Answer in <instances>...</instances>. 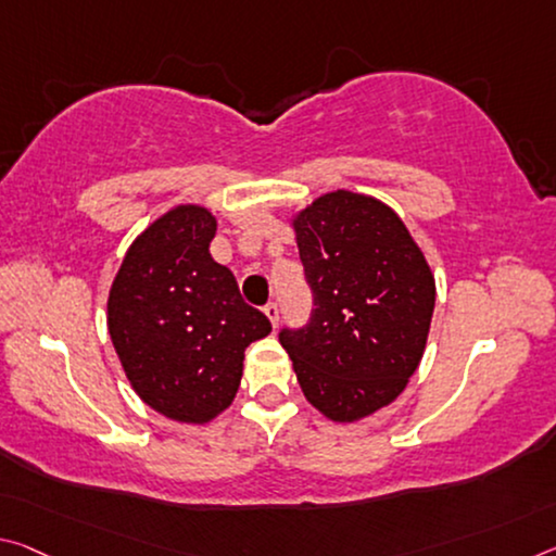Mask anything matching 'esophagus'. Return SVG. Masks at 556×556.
I'll return each instance as SVG.
<instances>
[{"label": "esophagus", "instance_id": "esophagus-1", "mask_svg": "<svg viewBox=\"0 0 556 556\" xmlns=\"http://www.w3.org/2000/svg\"><path fill=\"white\" fill-rule=\"evenodd\" d=\"M264 314H267V319L271 321V326L279 324V306H277V302H269L267 306H264Z\"/></svg>", "mask_w": 556, "mask_h": 556}]
</instances>
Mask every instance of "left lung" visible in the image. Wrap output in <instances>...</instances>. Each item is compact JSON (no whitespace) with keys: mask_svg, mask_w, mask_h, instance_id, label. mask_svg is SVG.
<instances>
[{"mask_svg":"<svg viewBox=\"0 0 556 556\" xmlns=\"http://www.w3.org/2000/svg\"><path fill=\"white\" fill-rule=\"evenodd\" d=\"M292 225L314 309L279 341L306 401L333 422H356L399 399L416 374L435 277L403 219L371 195L326 192Z\"/></svg>","mask_w":556,"mask_h":556,"instance_id":"left-lung-1","label":"left lung"}]
</instances>
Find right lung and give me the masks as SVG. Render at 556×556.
Segmentation results:
<instances>
[{
    "mask_svg": "<svg viewBox=\"0 0 556 556\" xmlns=\"http://www.w3.org/2000/svg\"><path fill=\"white\" fill-rule=\"evenodd\" d=\"M215 230L207 207L167 210L128 247L109 294V333L134 391L195 426L235 401L244 349L271 331L210 254Z\"/></svg>",
    "mask_w": 556,
    "mask_h": 556,
    "instance_id": "obj_1",
    "label": "right lung"
}]
</instances>
